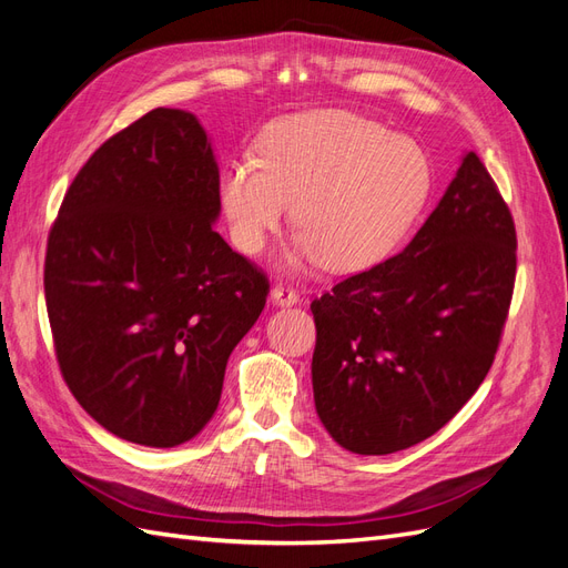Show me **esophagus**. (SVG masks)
<instances>
[{
  "mask_svg": "<svg viewBox=\"0 0 568 568\" xmlns=\"http://www.w3.org/2000/svg\"><path fill=\"white\" fill-rule=\"evenodd\" d=\"M272 303L274 305H296L301 301L298 291L294 286H286V284H277L272 286Z\"/></svg>",
  "mask_w": 568,
  "mask_h": 568,
  "instance_id": "esophagus-1",
  "label": "esophagus"
}]
</instances>
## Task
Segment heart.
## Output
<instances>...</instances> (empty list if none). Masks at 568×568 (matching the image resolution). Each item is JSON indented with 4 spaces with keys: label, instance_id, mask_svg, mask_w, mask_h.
<instances>
[{
    "label": "heart",
    "instance_id": "b5f03b06",
    "mask_svg": "<svg viewBox=\"0 0 568 568\" xmlns=\"http://www.w3.org/2000/svg\"><path fill=\"white\" fill-rule=\"evenodd\" d=\"M428 194V163L405 136L348 111H307L274 120L257 161H232L220 178L234 246L255 255L294 215L286 263L334 272L365 270L398 246Z\"/></svg>",
    "mask_w": 568,
    "mask_h": 568
}]
</instances>
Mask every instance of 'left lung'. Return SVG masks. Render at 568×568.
I'll list each match as a JSON object with an SVG mask.
<instances>
[{
	"label": "left lung",
	"instance_id": "1",
	"mask_svg": "<svg viewBox=\"0 0 568 568\" xmlns=\"http://www.w3.org/2000/svg\"><path fill=\"white\" fill-rule=\"evenodd\" d=\"M517 277V230L474 151L403 253L311 303L313 393L332 438L390 455L434 436L493 365Z\"/></svg>",
	"mask_w": 568,
	"mask_h": 568
}]
</instances>
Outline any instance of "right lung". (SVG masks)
Segmentation results:
<instances>
[{
  "label": "right lung",
  "mask_w": 568,
  "mask_h": 568,
  "mask_svg": "<svg viewBox=\"0 0 568 568\" xmlns=\"http://www.w3.org/2000/svg\"><path fill=\"white\" fill-rule=\"evenodd\" d=\"M220 170L194 113L153 109L68 186L44 257L63 382L113 436L175 448L215 415L270 282L215 230Z\"/></svg>",
  "instance_id": "obj_1"
}]
</instances>
